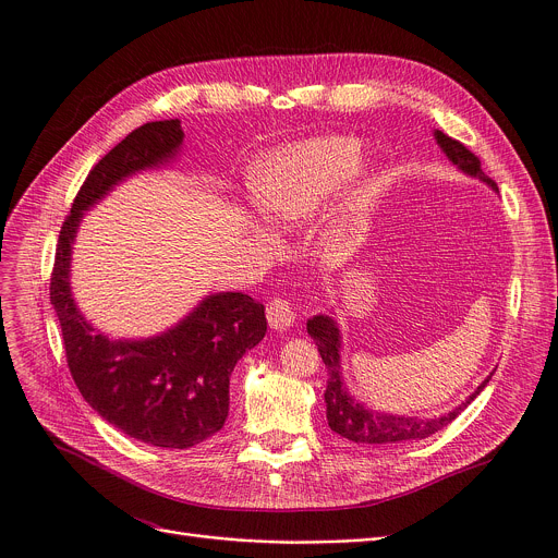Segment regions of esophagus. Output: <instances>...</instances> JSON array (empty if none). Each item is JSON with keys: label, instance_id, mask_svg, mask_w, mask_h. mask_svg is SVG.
<instances>
[{"label": "esophagus", "instance_id": "esophagus-1", "mask_svg": "<svg viewBox=\"0 0 558 558\" xmlns=\"http://www.w3.org/2000/svg\"><path fill=\"white\" fill-rule=\"evenodd\" d=\"M267 323L274 331H287L293 327L295 323V311L291 306L289 300H282V298H274L269 304H267Z\"/></svg>", "mask_w": 558, "mask_h": 558}]
</instances>
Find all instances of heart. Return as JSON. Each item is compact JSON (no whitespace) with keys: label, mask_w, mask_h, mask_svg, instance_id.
Listing matches in <instances>:
<instances>
[{"label":"heart","mask_w":558,"mask_h":558,"mask_svg":"<svg viewBox=\"0 0 558 558\" xmlns=\"http://www.w3.org/2000/svg\"><path fill=\"white\" fill-rule=\"evenodd\" d=\"M364 149L355 136H313L276 147L254 168L258 205L284 222L313 218L360 174ZM377 196L373 179L355 181L333 211L331 233L344 235L362 222Z\"/></svg>","instance_id":"b5f03b06"}]
</instances>
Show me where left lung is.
<instances>
[{
	"instance_id": "1",
	"label": "left lung",
	"mask_w": 558,
	"mask_h": 558,
	"mask_svg": "<svg viewBox=\"0 0 558 558\" xmlns=\"http://www.w3.org/2000/svg\"><path fill=\"white\" fill-rule=\"evenodd\" d=\"M433 136L437 141V145L441 147V151L446 154L448 161L452 166H457V170H461L465 177L480 179L493 192H499L497 183L484 174L480 158H476L463 143L450 138L441 130H435ZM306 333L313 338V342H315L317 351H320L323 362L329 371L327 390H325L327 422L333 433H338L340 437L355 441V444L384 446V444H407V441H415V439H426V437L435 435L437 430H441L444 426H448L474 400V397L486 388V384L493 377V373H490L480 386H476V390L472 395L465 397V402H461L452 411H448L439 417H433V420L379 413V411L368 409L360 400H355V395L349 390V386L344 381L342 360H340L342 336H340V327L333 317L325 315V313L313 315L311 320H306Z\"/></svg>"
}]
</instances>
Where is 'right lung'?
I'll return each instance as SVG.
<instances>
[{
  "instance_id": "right-lung-1",
  "label": "right lung",
  "mask_w": 558,
  "mask_h": 558,
  "mask_svg": "<svg viewBox=\"0 0 558 558\" xmlns=\"http://www.w3.org/2000/svg\"><path fill=\"white\" fill-rule=\"evenodd\" d=\"M179 119L130 132L90 170L65 218L50 278L72 379L84 400L121 433L158 448H192L216 435L229 413V377L267 333L265 306L241 291L205 295L168 331L151 338H108L78 311L72 247L82 218L125 179L161 170L183 147Z\"/></svg>"
}]
</instances>
